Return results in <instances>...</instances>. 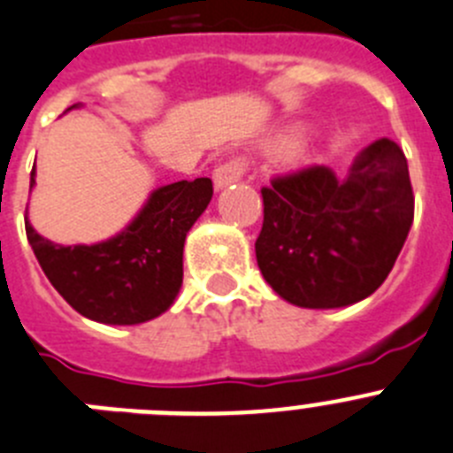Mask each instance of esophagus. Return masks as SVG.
<instances>
[{"instance_id": "34e87169", "label": "esophagus", "mask_w": 453, "mask_h": 453, "mask_svg": "<svg viewBox=\"0 0 453 453\" xmlns=\"http://www.w3.org/2000/svg\"><path fill=\"white\" fill-rule=\"evenodd\" d=\"M246 171H249V161L243 159V157H232L230 161H226V164L214 168V187L216 188L230 187V184L239 182V180L246 175Z\"/></svg>"}]
</instances>
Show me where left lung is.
I'll return each instance as SVG.
<instances>
[{
  "mask_svg": "<svg viewBox=\"0 0 453 453\" xmlns=\"http://www.w3.org/2000/svg\"><path fill=\"white\" fill-rule=\"evenodd\" d=\"M257 266L273 292L298 308L363 301L383 285L412 226L408 161L390 139L367 145L344 180L308 166L262 188Z\"/></svg>",
  "mask_w": 453,
  "mask_h": 453,
  "instance_id": "8db88e82",
  "label": "left lung"
}]
</instances>
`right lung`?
Segmentation results:
<instances>
[{"label":"right lung","instance_id":"add662e5","mask_svg":"<svg viewBox=\"0 0 453 453\" xmlns=\"http://www.w3.org/2000/svg\"><path fill=\"white\" fill-rule=\"evenodd\" d=\"M36 171H31V187ZM210 178L155 188L116 237L100 243L61 246L41 237L25 219L38 265L47 280L86 319L134 326L166 312L182 287L184 239L207 210Z\"/></svg>","mask_w":453,"mask_h":453}]
</instances>
